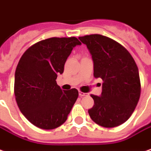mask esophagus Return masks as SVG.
I'll list each match as a JSON object with an SVG mask.
<instances>
[{
    "instance_id": "esophagus-1",
    "label": "esophagus",
    "mask_w": 151,
    "mask_h": 151,
    "mask_svg": "<svg viewBox=\"0 0 151 151\" xmlns=\"http://www.w3.org/2000/svg\"><path fill=\"white\" fill-rule=\"evenodd\" d=\"M79 96L81 97H83V96H88L87 93H84V92H81V91H79Z\"/></svg>"
}]
</instances>
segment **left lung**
<instances>
[{
  "label": "left lung",
  "mask_w": 151,
  "mask_h": 151,
  "mask_svg": "<svg viewBox=\"0 0 151 151\" xmlns=\"http://www.w3.org/2000/svg\"><path fill=\"white\" fill-rule=\"evenodd\" d=\"M79 39L91 54L94 76L104 81L101 96L91 95L94 106L88 113L91 120L106 128L125 123L134 112L141 91L134 60L123 45L105 35L94 34Z\"/></svg>",
  "instance_id": "obj_1"
}]
</instances>
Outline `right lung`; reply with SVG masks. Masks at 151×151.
Here are the masks:
<instances>
[{"label":"right lung","instance_id":"add662e5","mask_svg":"<svg viewBox=\"0 0 151 151\" xmlns=\"http://www.w3.org/2000/svg\"><path fill=\"white\" fill-rule=\"evenodd\" d=\"M81 43L76 37H51L30 46L22 55L15 74L14 93L21 113L43 130L59 127L67 120L79 92L62 91L58 74L71 50Z\"/></svg>","mask_w":151,"mask_h":151}]
</instances>
